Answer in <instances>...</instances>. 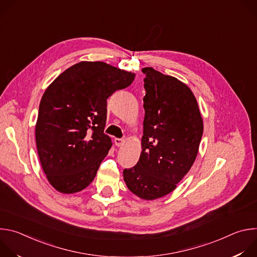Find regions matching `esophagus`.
<instances>
[{"label": "esophagus", "instance_id": "esophagus-1", "mask_svg": "<svg viewBox=\"0 0 257 257\" xmlns=\"http://www.w3.org/2000/svg\"><path fill=\"white\" fill-rule=\"evenodd\" d=\"M115 144H116V146H122L123 145V143H124V139H121V138H115Z\"/></svg>", "mask_w": 257, "mask_h": 257}]
</instances>
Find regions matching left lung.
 <instances>
[{
	"mask_svg": "<svg viewBox=\"0 0 257 257\" xmlns=\"http://www.w3.org/2000/svg\"><path fill=\"white\" fill-rule=\"evenodd\" d=\"M143 136L138 163L123 171L128 189L154 200L177 187L191 169L203 133L197 100L182 81L145 67Z\"/></svg>",
	"mask_w": 257,
	"mask_h": 257,
	"instance_id": "8db88e82",
	"label": "left lung"
}]
</instances>
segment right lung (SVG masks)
<instances>
[{
  "mask_svg": "<svg viewBox=\"0 0 257 257\" xmlns=\"http://www.w3.org/2000/svg\"><path fill=\"white\" fill-rule=\"evenodd\" d=\"M134 77V73L103 62L83 61L65 70L46 89L35 141L43 170L56 190L76 193L93 181L112 148L103 133L106 99Z\"/></svg>",
  "mask_w": 257,
  "mask_h": 257,
  "instance_id": "right-lung-1",
  "label": "right lung"
}]
</instances>
